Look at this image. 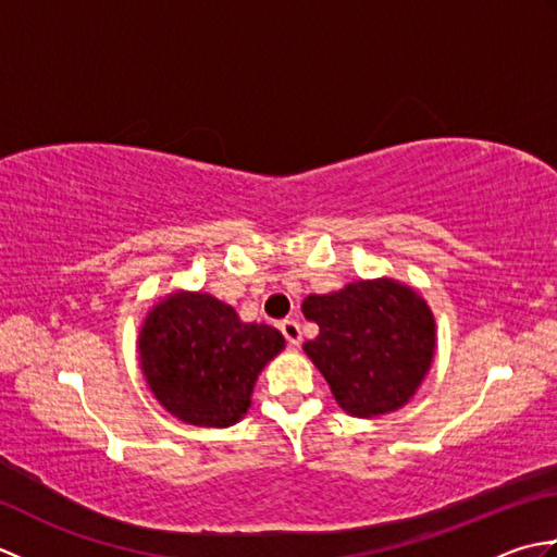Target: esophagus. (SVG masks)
<instances>
[{"label": "esophagus", "mask_w": 557, "mask_h": 557, "mask_svg": "<svg viewBox=\"0 0 557 557\" xmlns=\"http://www.w3.org/2000/svg\"><path fill=\"white\" fill-rule=\"evenodd\" d=\"M282 335L289 342V347H299L301 345V325L294 321V318H287V321L280 323Z\"/></svg>", "instance_id": "34e87169"}]
</instances>
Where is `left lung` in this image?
Here are the masks:
<instances>
[{"instance_id":"left-lung-1","label":"left lung","mask_w":557,"mask_h":557,"mask_svg":"<svg viewBox=\"0 0 557 557\" xmlns=\"http://www.w3.org/2000/svg\"><path fill=\"white\" fill-rule=\"evenodd\" d=\"M318 325L304 351L349 417L373 419L405 407L431 369L435 318L417 289L397 280H359L301 304Z\"/></svg>"}]
</instances>
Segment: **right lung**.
Wrapping results in <instances>:
<instances>
[{
	"label": "right lung",
	"mask_w": 557,
	"mask_h": 557,
	"mask_svg": "<svg viewBox=\"0 0 557 557\" xmlns=\"http://www.w3.org/2000/svg\"><path fill=\"white\" fill-rule=\"evenodd\" d=\"M285 349L280 330L244 323L203 292H174L148 311L138 335L140 371L172 417L227 429L251 407L253 385Z\"/></svg>",
	"instance_id": "1"
}]
</instances>
